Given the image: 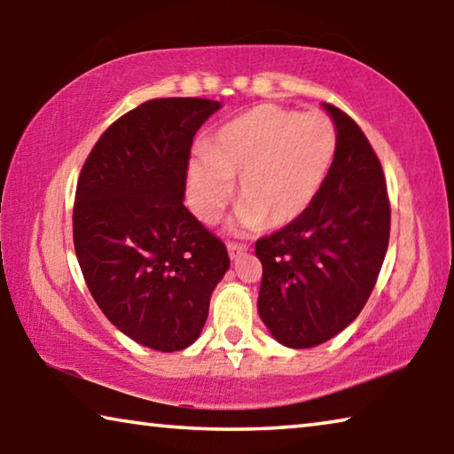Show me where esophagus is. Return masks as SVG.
Wrapping results in <instances>:
<instances>
[{
  "mask_svg": "<svg viewBox=\"0 0 454 454\" xmlns=\"http://www.w3.org/2000/svg\"><path fill=\"white\" fill-rule=\"evenodd\" d=\"M246 250H248V248H246L244 244H238V242H228V254H230V258H232V260L240 258Z\"/></svg>",
  "mask_w": 454,
  "mask_h": 454,
  "instance_id": "obj_1",
  "label": "esophagus"
}]
</instances>
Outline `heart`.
I'll return each mask as SVG.
<instances>
[{
    "label": "heart",
    "mask_w": 454,
    "mask_h": 454,
    "mask_svg": "<svg viewBox=\"0 0 454 454\" xmlns=\"http://www.w3.org/2000/svg\"><path fill=\"white\" fill-rule=\"evenodd\" d=\"M338 132L326 114L258 106L218 129L206 158L190 166L194 210L216 222L238 178V224L284 226L310 208L333 170Z\"/></svg>",
    "instance_id": "1"
}]
</instances>
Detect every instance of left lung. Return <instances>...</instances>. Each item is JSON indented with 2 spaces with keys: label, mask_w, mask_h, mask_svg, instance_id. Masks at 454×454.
I'll return each mask as SVG.
<instances>
[{
  "label": "left lung",
  "mask_w": 454,
  "mask_h": 454,
  "mask_svg": "<svg viewBox=\"0 0 454 454\" xmlns=\"http://www.w3.org/2000/svg\"><path fill=\"white\" fill-rule=\"evenodd\" d=\"M325 107L338 132L325 186L302 216L256 242L258 312L290 348L318 347L358 317L388 248L390 202L380 160L348 114Z\"/></svg>",
  "instance_id": "obj_1"
}]
</instances>
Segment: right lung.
<instances>
[{
    "instance_id": "1",
    "label": "right lung",
    "mask_w": 454,
    "mask_h": 454,
    "mask_svg": "<svg viewBox=\"0 0 454 454\" xmlns=\"http://www.w3.org/2000/svg\"><path fill=\"white\" fill-rule=\"evenodd\" d=\"M214 99H148L99 136L82 166L74 248L114 326L144 347H190L228 270L224 242L184 206L190 148Z\"/></svg>"
}]
</instances>
